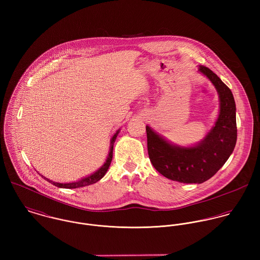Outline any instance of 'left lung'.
<instances>
[{
  "label": "left lung",
  "mask_w": 260,
  "mask_h": 260,
  "mask_svg": "<svg viewBox=\"0 0 260 260\" xmlns=\"http://www.w3.org/2000/svg\"><path fill=\"white\" fill-rule=\"evenodd\" d=\"M217 90L220 110L218 118L203 140L191 147L171 144L146 126L150 161L163 176L181 183H203L210 179L233 152L236 139V107L230 89L210 69L200 65Z\"/></svg>",
  "instance_id": "1"
}]
</instances>
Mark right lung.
Masks as SVG:
<instances>
[{
  "mask_svg": "<svg viewBox=\"0 0 260 260\" xmlns=\"http://www.w3.org/2000/svg\"><path fill=\"white\" fill-rule=\"evenodd\" d=\"M119 131H120V130H118V131L114 134V136L112 137L111 141H110L111 145H110L109 154H108V157H107L105 163H104L96 172H94L93 174H91V175H89V176H87V177H85V178H82L81 180L74 181V182H70V183H59V182L52 181V180H50V179L44 177L43 175H42V177H44L45 180H47L48 182H50V183L53 184V185L60 187V188H67V189L80 188V187L91 185V184H94V183L98 182L101 178L104 177V175L106 174V172H107V170H108V168H109V166H110V164H111L112 157H113V146H114V142H115V140H116V138H117V135H118Z\"/></svg>",
  "mask_w": 260,
  "mask_h": 260,
  "instance_id": "add662e5",
  "label": "right lung"
}]
</instances>
